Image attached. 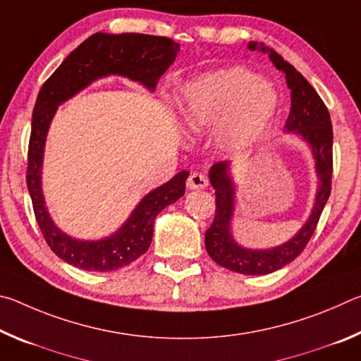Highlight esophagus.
Here are the masks:
<instances>
[{
  "label": "esophagus",
  "instance_id": "1",
  "mask_svg": "<svg viewBox=\"0 0 361 361\" xmlns=\"http://www.w3.org/2000/svg\"><path fill=\"white\" fill-rule=\"evenodd\" d=\"M186 186H188V189H204L209 186V180H207V176L204 173L194 172L189 175Z\"/></svg>",
  "mask_w": 361,
  "mask_h": 361
}]
</instances>
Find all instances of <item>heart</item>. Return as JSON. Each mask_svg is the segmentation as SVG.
I'll return each instance as SVG.
<instances>
[{
  "instance_id": "heart-1",
  "label": "heart",
  "mask_w": 361,
  "mask_h": 361,
  "mask_svg": "<svg viewBox=\"0 0 361 361\" xmlns=\"http://www.w3.org/2000/svg\"><path fill=\"white\" fill-rule=\"evenodd\" d=\"M176 108L185 130L204 135L215 129L213 142L223 156H242L272 126L279 95L266 79L243 66H229L183 85Z\"/></svg>"
}]
</instances>
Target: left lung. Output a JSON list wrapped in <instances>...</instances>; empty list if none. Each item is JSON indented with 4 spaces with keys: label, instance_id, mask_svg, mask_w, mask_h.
Here are the masks:
<instances>
[{
    "label": "left lung",
    "instance_id": "left-lung-1",
    "mask_svg": "<svg viewBox=\"0 0 361 361\" xmlns=\"http://www.w3.org/2000/svg\"><path fill=\"white\" fill-rule=\"evenodd\" d=\"M250 51L267 54L271 62L282 71L291 95V108L285 130L295 133L304 140L312 151L315 172L319 176L314 207L307 221L302 224L290 240L274 248L253 250L245 248L235 242L231 231V221L235 210V186L229 172V162L213 164L209 178L216 194L215 219L205 231V248L216 264L243 276H266L276 272L302 253L319 223L320 215L331 192L333 175V127L328 108L295 66L290 65L282 56L267 47L264 42H248Z\"/></svg>",
    "mask_w": 361,
    "mask_h": 361
}]
</instances>
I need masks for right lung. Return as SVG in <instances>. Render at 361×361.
I'll list each match as a JSON object with an SVG mask.
<instances>
[{
	"label": "right lung",
	"mask_w": 361,
	"mask_h": 361,
	"mask_svg": "<svg viewBox=\"0 0 361 361\" xmlns=\"http://www.w3.org/2000/svg\"><path fill=\"white\" fill-rule=\"evenodd\" d=\"M178 52V42L164 36L95 33L79 44L42 84L33 108L27 186L36 221L47 245L68 264L89 272H109L138 259L151 245L156 216L185 194L189 172L181 170L172 180L146 194L111 235L100 240L75 239L57 228L42 195V159L54 114L63 102L97 79L111 75L129 78L152 92Z\"/></svg>",
	"instance_id": "1"
}]
</instances>
